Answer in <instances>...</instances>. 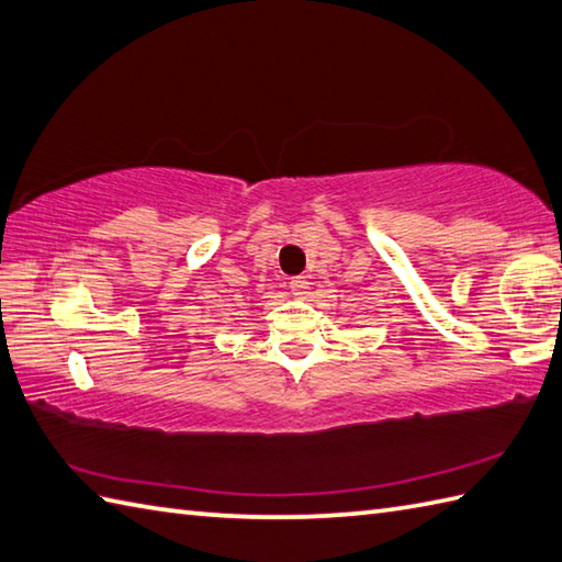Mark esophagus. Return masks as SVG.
<instances>
[{
  "instance_id": "1",
  "label": "esophagus",
  "mask_w": 562,
  "mask_h": 562,
  "mask_svg": "<svg viewBox=\"0 0 562 562\" xmlns=\"http://www.w3.org/2000/svg\"><path fill=\"white\" fill-rule=\"evenodd\" d=\"M289 289H291V295H293V297H305V295H307V289H310L307 277H293Z\"/></svg>"
}]
</instances>
